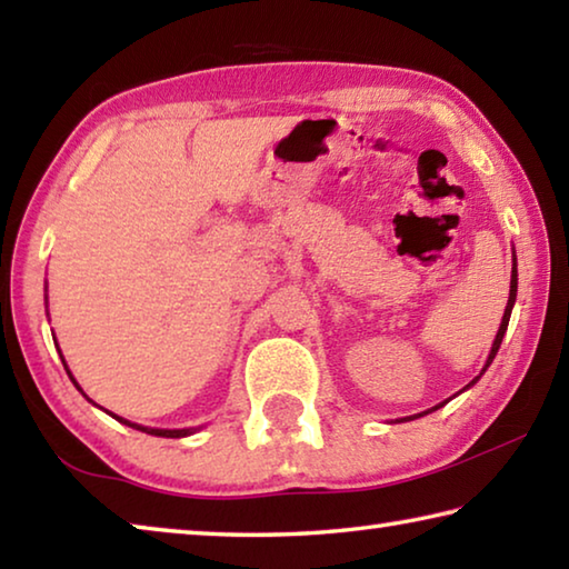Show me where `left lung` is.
<instances>
[{
  "label": "left lung",
  "instance_id": "left-lung-1",
  "mask_svg": "<svg viewBox=\"0 0 569 569\" xmlns=\"http://www.w3.org/2000/svg\"><path fill=\"white\" fill-rule=\"evenodd\" d=\"M515 298H517V263H515V268H512V281H509V301H507V308H505V316H502V323H499V331H497V336H495V343H492V351H489V356H487V363H485V369H481V373L487 371V366L495 361V356H497V351H499V343H502V339H505V331H507V326H509V316H512V306H515ZM479 373V377H481ZM479 377L471 381V383H477L479 381ZM469 383V387H471ZM467 387V389H469ZM447 403V401H445ZM445 403H439V407H445ZM439 407H435V409H439ZM435 409H429V411H435ZM417 417H421V413H417ZM407 421V419H403Z\"/></svg>",
  "mask_w": 569,
  "mask_h": 569
}]
</instances>
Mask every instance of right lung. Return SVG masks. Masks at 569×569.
Masks as SVG:
<instances>
[{"label": "right lung", "instance_id": "obj_1", "mask_svg": "<svg viewBox=\"0 0 569 569\" xmlns=\"http://www.w3.org/2000/svg\"><path fill=\"white\" fill-rule=\"evenodd\" d=\"M62 356V353H60ZM62 363H64V359H62ZM64 369H67V363H64ZM67 373H70V369H67ZM70 379H72V383L77 389H80V383L74 381V377L70 373ZM82 391V389H80ZM84 393V391H82ZM114 417V413H112ZM118 421H122V423H128V427H132V429H138V431H146V435H152V437H168V439H180V437H188V435H192V431L196 429H148V427H140V423H132V421H128V419H122V417H114Z\"/></svg>", "mask_w": 569, "mask_h": 569}]
</instances>
